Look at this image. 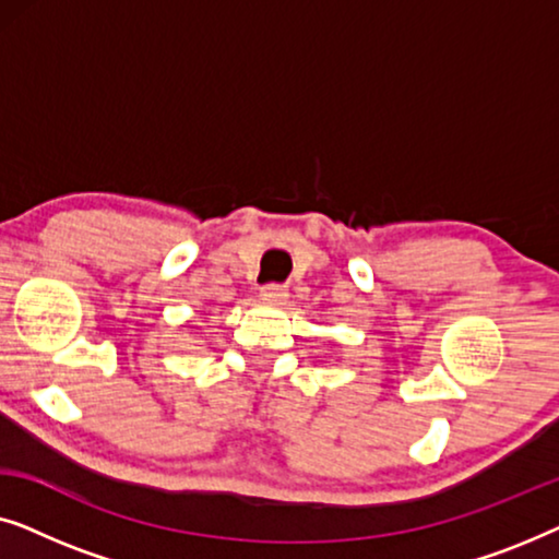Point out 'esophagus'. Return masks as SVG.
<instances>
[{
    "label": "esophagus",
    "instance_id": "34e87169",
    "mask_svg": "<svg viewBox=\"0 0 559 559\" xmlns=\"http://www.w3.org/2000/svg\"><path fill=\"white\" fill-rule=\"evenodd\" d=\"M259 297L266 302H285L287 300V287L285 285H264L259 289Z\"/></svg>",
    "mask_w": 559,
    "mask_h": 559
}]
</instances>
